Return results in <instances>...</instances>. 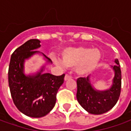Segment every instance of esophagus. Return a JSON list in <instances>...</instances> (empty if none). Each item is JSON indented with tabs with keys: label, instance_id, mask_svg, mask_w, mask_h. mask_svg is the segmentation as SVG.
Listing matches in <instances>:
<instances>
[{
	"label": "esophagus",
	"instance_id": "obj_1",
	"mask_svg": "<svg viewBox=\"0 0 131 131\" xmlns=\"http://www.w3.org/2000/svg\"><path fill=\"white\" fill-rule=\"evenodd\" d=\"M69 79H71V76H69V74H66L65 77H64V80L67 81L69 80Z\"/></svg>",
	"mask_w": 131,
	"mask_h": 131
}]
</instances>
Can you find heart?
Listing matches in <instances>:
<instances>
[{"mask_svg": "<svg viewBox=\"0 0 131 131\" xmlns=\"http://www.w3.org/2000/svg\"><path fill=\"white\" fill-rule=\"evenodd\" d=\"M102 54L99 49L90 47L67 48L62 51V62L55 59L58 65L67 67H76V72L81 76H87L93 72L99 65Z\"/></svg>", "mask_w": 131, "mask_h": 131, "instance_id": "1", "label": "heart"}]
</instances>
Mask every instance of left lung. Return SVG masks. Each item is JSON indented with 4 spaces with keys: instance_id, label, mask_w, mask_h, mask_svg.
Instances as JSON below:
<instances>
[{
    "instance_id": "8db88e82",
    "label": "left lung",
    "mask_w": 131,
    "mask_h": 131,
    "mask_svg": "<svg viewBox=\"0 0 131 131\" xmlns=\"http://www.w3.org/2000/svg\"><path fill=\"white\" fill-rule=\"evenodd\" d=\"M115 63L116 65L110 66L114 72L113 83L107 90L95 89L92 84L90 76L77 79V101L89 113H105L112 109L118 102L121 89V71L118 59H115Z\"/></svg>"
}]
</instances>
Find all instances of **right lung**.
<instances>
[{
	"mask_svg": "<svg viewBox=\"0 0 131 131\" xmlns=\"http://www.w3.org/2000/svg\"><path fill=\"white\" fill-rule=\"evenodd\" d=\"M39 39H30L13 51L8 68V84L11 97L18 110L31 118L47 115L56 104V95L63 84L64 74L55 76L44 73L46 65L52 62L37 49L41 47ZM41 55L46 64L37 73H25V62L34 55Z\"/></svg>",
	"mask_w": 131,
	"mask_h": 131,
	"instance_id": "1",
	"label": "right lung"
}]
</instances>
